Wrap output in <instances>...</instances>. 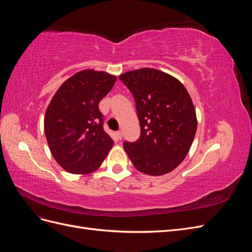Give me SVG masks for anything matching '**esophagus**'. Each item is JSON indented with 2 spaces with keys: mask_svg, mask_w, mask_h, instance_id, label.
Wrapping results in <instances>:
<instances>
[{
  "mask_svg": "<svg viewBox=\"0 0 252 252\" xmlns=\"http://www.w3.org/2000/svg\"><path fill=\"white\" fill-rule=\"evenodd\" d=\"M116 136H117L118 140H121L122 139V131H117L116 132Z\"/></svg>",
  "mask_w": 252,
  "mask_h": 252,
  "instance_id": "obj_1",
  "label": "esophagus"
}]
</instances>
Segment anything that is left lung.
Wrapping results in <instances>:
<instances>
[{"mask_svg": "<svg viewBox=\"0 0 252 252\" xmlns=\"http://www.w3.org/2000/svg\"><path fill=\"white\" fill-rule=\"evenodd\" d=\"M131 91L140 121L138 141L125 142L133 166L149 175H162L182 163L191 147L197 126L195 109L184 85L154 68L121 74Z\"/></svg>", "mask_w": 252, "mask_h": 252, "instance_id": "8db88e82", "label": "left lung"}]
</instances>
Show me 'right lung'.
I'll use <instances>...</instances> for the list:
<instances>
[{"instance_id": "right-lung-1", "label": "right lung", "mask_w": 252, "mask_h": 252, "mask_svg": "<svg viewBox=\"0 0 252 252\" xmlns=\"http://www.w3.org/2000/svg\"><path fill=\"white\" fill-rule=\"evenodd\" d=\"M117 81L116 75L86 69L66 80L51 98L44 129L51 155L70 172L95 171L113 141L103 129L98 103Z\"/></svg>"}]
</instances>
